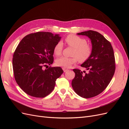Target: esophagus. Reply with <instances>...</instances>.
I'll list each match as a JSON object with an SVG mask.
<instances>
[{"label":"esophagus","mask_w":129,"mask_h":129,"mask_svg":"<svg viewBox=\"0 0 129 129\" xmlns=\"http://www.w3.org/2000/svg\"><path fill=\"white\" fill-rule=\"evenodd\" d=\"M62 69H63V71L64 72H67V71H68V69H66V68H62Z\"/></svg>","instance_id":"34e87169"}]
</instances>
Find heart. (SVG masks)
Returning <instances> with one entry per match:
<instances>
[{"instance_id": "1", "label": "heart", "mask_w": 129, "mask_h": 129, "mask_svg": "<svg viewBox=\"0 0 129 129\" xmlns=\"http://www.w3.org/2000/svg\"><path fill=\"white\" fill-rule=\"evenodd\" d=\"M65 42L68 46L74 48L73 57L61 56L56 60V64L62 68H68L76 63L78 58L80 61H85L90 56L92 47L87 44L86 39L74 34H70L65 38ZM63 44L59 41L54 46V53L56 55H60L63 49Z\"/></svg>"}]
</instances>
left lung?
Here are the masks:
<instances>
[{"instance_id":"1","label":"left lung","mask_w":129,"mask_h":129,"mask_svg":"<svg viewBox=\"0 0 129 129\" xmlns=\"http://www.w3.org/2000/svg\"><path fill=\"white\" fill-rule=\"evenodd\" d=\"M77 34L90 39L92 53L81 65L87 70V73L83 74L79 69H73L75 76L72 85L78 95L89 99L100 94L110 82L115 71L114 50L110 42L96 31L90 30Z\"/></svg>"}]
</instances>
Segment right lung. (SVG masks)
Returning a JSON list of instances; mask_svg holds the SVG:
<instances>
[{
  "mask_svg": "<svg viewBox=\"0 0 129 129\" xmlns=\"http://www.w3.org/2000/svg\"><path fill=\"white\" fill-rule=\"evenodd\" d=\"M61 38L59 34L39 32L27 35L18 45L12 60L14 75L27 94L43 98L53 90L63 70L60 67L42 68L53 63L54 46Z\"/></svg>",
  "mask_w": 129,
  "mask_h": 129,
  "instance_id": "add662e5",
  "label": "right lung"
}]
</instances>
